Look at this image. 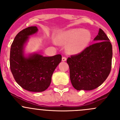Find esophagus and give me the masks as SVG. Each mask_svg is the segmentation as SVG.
Listing matches in <instances>:
<instances>
[{"instance_id": "obj_1", "label": "esophagus", "mask_w": 120, "mask_h": 120, "mask_svg": "<svg viewBox=\"0 0 120 120\" xmlns=\"http://www.w3.org/2000/svg\"><path fill=\"white\" fill-rule=\"evenodd\" d=\"M66 57H65V56H63L62 58V61H66Z\"/></svg>"}]
</instances>
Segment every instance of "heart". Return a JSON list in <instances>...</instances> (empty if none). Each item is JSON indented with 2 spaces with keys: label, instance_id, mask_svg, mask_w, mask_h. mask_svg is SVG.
I'll list each match as a JSON object with an SVG mask.
<instances>
[{
  "label": "heart",
  "instance_id": "obj_1",
  "mask_svg": "<svg viewBox=\"0 0 120 120\" xmlns=\"http://www.w3.org/2000/svg\"><path fill=\"white\" fill-rule=\"evenodd\" d=\"M91 39V33L82 28H75L64 32L58 36L56 42L67 44L66 50L69 54H78L88 45Z\"/></svg>",
  "mask_w": 120,
  "mask_h": 120
}]
</instances>
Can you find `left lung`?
<instances>
[{
  "mask_svg": "<svg viewBox=\"0 0 120 120\" xmlns=\"http://www.w3.org/2000/svg\"><path fill=\"white\" fill-rule=\"evenodd\" d=\"M94 40L96 43L67 59L70 81L77 90L90 91L97 88L110 73L113 51L109 39L99 29Z\"/></svg>",
  "mask_w": 120,
  "mask_h": 120,
  "instance_id": "left-lung-1",
  "label": "left lung"
}]
</instances>
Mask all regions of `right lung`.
Here are the masks:
<instances>
[{
  "label": "right lung",
  "instance_id": "right-lung-1",
  "mask_svg": "<svg viewBox=\"0 0 120 120\" xmlns=\"http://www.w3.org/2000/svg\"><path fill=\"white\" fill-rule=\"evenodd\" d=\"M36 26L23 29L15 37L11 45L10 66L16 82L22 88L31 92H43L48 88L54 70L62 60L60 54L43 56L39 54L23 55V45L29 36L38 31Z\"/></svg>",
  "mask_w": 120,
  "mask_h": 120
}]
</instances>
